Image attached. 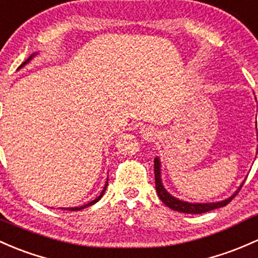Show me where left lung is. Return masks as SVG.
Instances as JSON below:
<instances>
[{"mask_svg":"<svg viewBox=\"0 0 258 258\" xmlns=\"http://www.w3.org/2000/svg\"><path fill=\"white\" fill-rule=\"evenodd\" d=\"M154 180H156V190L157 194H158L159 199L164 203L167 207H169L170 209L175 211H180V213H186V214H203L207 213V211L214 210V209L218 208H222L225 205L229 204L235 197L238 193V190L232 195L231 198L226 200H222V202L219 203H209V204H191V203H186V202H181V200L177 199V198L172 197L167 190L163 188L162 185V180H161V165H159V159L156 158L154 159Z\"/></svg>","mask_w":258,"mask_h":258,"instance_id":"8db88e82","label":"left lung"}]
</instances>
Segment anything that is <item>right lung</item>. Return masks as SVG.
I'll return each mask as SVG.
<instances>
[{"mask_svg":"<svg viewBox=\"0 0 258 258\" xmlns=\"http://www.w3.org/2000/svg\"><path fill=\"white\" fill-rule=\"evenodd\" d=\"M29 59H32V56H29ZM29 59H27V60H26V61H24V63H23V64H22L20 68H22V67H23V65H24V64H26V63H28V61H29ZM107 184H108V180L106 181V184H105L104 189H102V191H101V194H100V195H99V197H97V198H96V199H95V200H93V202H90V203H89V204H86V205H83V207H80V208H69V209H65V210H72V211H75V210H81V209H84V208H86V207H90V205H93V204H95V203H96V202H99V200H100V199H101V197H102V195H104V193H105V190H106V188H107Z\"/></svg>","mask_w":258,"mask_h":258,"instance_id":"1","label":"right lung"}]
</instances>
